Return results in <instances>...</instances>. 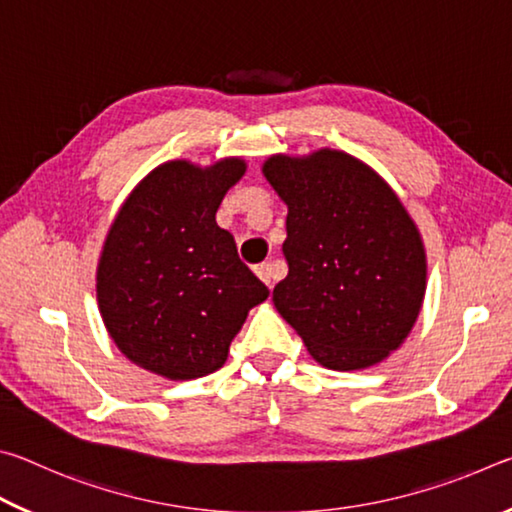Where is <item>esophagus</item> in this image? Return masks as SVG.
<instances>
[{"mask_svg":"<svg viewBox=\"0 0 512 512\" xmlns=\"http://www.w3.org/2000/svg\"><path fill=\"white\" fill-rule=\"evenodd\" d=\"M255 273H257V277L259 280H262L268 289H273V268H271V264H262V266H257L255 268Z\"/></svg>","mask_w":512,"mask_h":512,"instance_id":"1","label":"esophagus"}]
</instances>
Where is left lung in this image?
I'll return each instance as SVG.
<instances>
[{
    "instance_id": "obj_1",
    "label": "left lung",
    "mask_w": 512,
    "mask_h": 512,
    "mask_svg": "<svg viewBox=\"0 0 512 512\" xmlns=\"http://www.w3.org/2000/svg\"><path fill=\"white\" fill-rule=\"evenodd\" d=\"M262 173L287 205L289 275L273 305L311 357L361 370L400 348L427 291L418 225L379 173L354 155L277 153Z\"/></svg>"
}]
</instances>
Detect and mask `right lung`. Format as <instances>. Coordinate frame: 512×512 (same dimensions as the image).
Masks as SVG:
<instances>
[{"label": "right lung", "instance_id": "obj_1", "mask_svg": "<svg viewBox=\"0 0 512 512\" xmlns=\"http://www.w3.org/2000/svg\"><path fill=\"white\" fill-rule=\"evenodd\" d=\"M244 173V158L210 167L169 160L121 203L101 248L97 302L110 339L135 366L171 381L210 375L248 311L268 298L216 225Z\"/></svg>", "mask_w": 512, "mask_h": 512}]
</instances>
